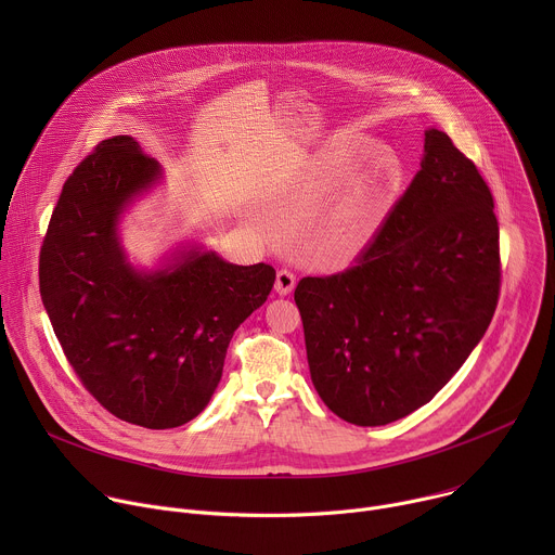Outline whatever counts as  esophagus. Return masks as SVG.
<instances>
[{
  "label": "esophagus",
  "instance_id": "34e87169",
  "mask_svg": "<svg viewBox=\"0 0 555 555\" xmlns=\"http://www.w3.org/2000/svg\"><path fill=\"white\" fill-rule=\"evenodd\" d=\"M294 285H296V276H294V272H289V270H279V272H276L274 289H276L281 296L289 294V292L294 289Z\"/></svg>",
  "mask_w": 555,
  "mask_h": 555
}]
</instances>
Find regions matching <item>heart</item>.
Here are the masks:
<instances>
[{
  "mask_svg": "<svg viewBox=\"0 0 555 555\" xmlns=\"http://www.w3.org/2000/svg\"><path fill=\"white\" fill-rule=\"evenodd\" d=\"M382 215V195L371 189L351 195L323 228V244L334 253L356 248Z\"/></svg>",
  "mask_w": 555,
  "mask_h": 555,
  "instance_id": "1",
  "label": "heart"
}]
</instances>
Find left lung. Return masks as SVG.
Segmentation results:
<instances>
[{
    "label": "left lung",
    "instance_id": "8db88e82",
    "mask_svg": "<svg viewBox=\"0 0 555 555\" xmlns=\"http://www.w3.org/2000/svg\"><path fill=\"white\" fill-rule=\"evenodd\" d=\"M501 294L494 197L448 133L345 272L305 276L311 382L340 420L384 426L428 404L492 323Z\"/></svg>",
    "mask_w": 555,
    "mask_h": 555
}]
</instances>
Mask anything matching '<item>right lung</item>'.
<instances>
[{
  "label": "right lung",
  "instance_id": "add662e5",
  "mask_svg": "<svg viewBox=\"0 0 555 555\" xmlns=\"http://www.w3.org/2000/svg\"><path fill=\"white\" fill-rule=\"evenodd\" d=\"M160 167L129 135L94 146L65 180L39 255V289L76 377L114 417L176 428L210 402L234 330L276 279L268 263L232 266L191 253L133 272L116 221Z\"/></svg>",
  "mask_w": 555,
  "mask_h": 555
}]
</instances>
